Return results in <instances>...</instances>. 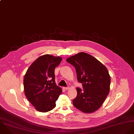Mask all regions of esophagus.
<instances>
[{"label":"esophagus","mask_w":134,"mask_h":134,"mask_svg":"<svg viewBox=\"0 0 134 134\" xmlns=\"http://www.w3.org/2000/svg\"><path fill=\"white\" fill-rule=\"evenodd\" d=\"M64 89L65 90H68L69 89V87H64Z\"/></svg>","instance_id":"esophagus-1"}]
</instances>
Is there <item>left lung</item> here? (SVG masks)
<instances>
[{
  "instance_id": "1",
  "label": "left lung",
  "mask_w": 134,
  "mask_h": 134,
  "mask_svg": "<svg viewBox=\"0 0 134 134\" xmlns=\"http://www.w3.org/2000/svg\"><path fill=\"white\" fill-rule=\"evenodd\" d=\"M66 61L76 69L77 79L83 90L77 87V96L73 99L75 107L85 113L98 109L109 94L110 77L107 68L93 56L80 52Z\"/></svg>"
}]
</instances>
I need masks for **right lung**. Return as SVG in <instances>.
<instances>
[{
  "instance_id": "1",
  "label": "right lung",
  "mask_w": 134,
  "mask_h": 134,
  "mask_svg": "<svg viewBox=\"0 0 134 134\" xmlns=\"http://www.w3.org/2000/svg\"><path fill=\"white\" fill-rule=\"evenodd\" d=\"M62 60L60 57L46 54L38 57L29 66L24 78L26 97L36 110L46 112L54 109L62 94L56 85L54 70Z\"/></svg>"
}]
</instances>
